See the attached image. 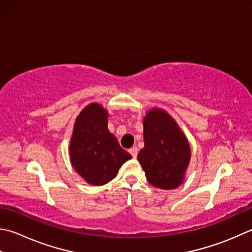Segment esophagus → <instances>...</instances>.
I'll list each match as a JSON object with an SVG mask.
<instances>
[{
  "label": "esophagus",
  "instance_id": "1",
  "mask_svg": "<svg viewBox=\"0 0 252 252\" xmlns=\"http://www.w3.org/2000/svg\"><path fill=\"white\" fill-rule=\"evenodd\" d=\"M137 151H139V150H137V147H136V146H133V147H131V149L129 150V153H130V154L132 155L133 158H136V156H137Z\"/></svg>",
  "mask_w": 252,
  "mask_h": 252
}]
</instances>
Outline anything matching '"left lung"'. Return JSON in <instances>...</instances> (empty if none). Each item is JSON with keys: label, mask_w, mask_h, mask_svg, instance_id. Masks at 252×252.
I'll return each instance as SVG.
<instances>
[{"label": "left lung", "mask_w": 252, "mask_h": 252, "mask_svg": "<svg viewBox=\"0 0 252 252\" xmlns=\"http://www.w3.org/2000/svg\"><path fill=\"white\" fill-rule=\"evenodd\" d=\"M191 151L188 140L168 113L153 109L144 119V149L137 155L147 181L156 188L176 189L184 181Z\"/></svg>", "instance_id": "obj_1"}]
</instances>
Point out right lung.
I'll use <instances>...</instances> for the list:
<instances>
[{
  "mask_svg": "<svg viewBox=\"0 0 252 252\" xmlns=\"http://www.w3.org/2000/svg\"><path fill=\"white\" fill-rule=\"evenodd\" d=\"M108 113L91 103L76 118L70 144L71 162L83 179L93 186L106 185L123 162L132 158L108 130Z\"/></svg>",
  "mask_w": 252,
  "mask_h": 252,
  "instance_id": "add662e5",
  "label": "right lung"
}]
</instances>
